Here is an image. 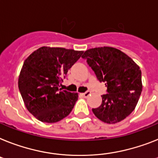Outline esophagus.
Returning a JSON list of instances; mask_svg holds the SVG:
<instances>
[{
  "mask_svg": "<svg viewBox=\"0 0 158 158\" xmlns=\"http://www.w3.org/2000/svg\"><path fill=\"white\" fill-rule=\"evenodd\" d=\"M81 95L82 97L87 98L89 96V95H90V92H89V91H86V92H85V93L81 94Z\"/></svg>",
  "mask_w": 158,
  "mask_h": 158,
  "instance_id": "1",
  "label": "esophagus"
}]
</instances>
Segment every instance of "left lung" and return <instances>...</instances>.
I'll return each instance as SVG.
<instances>
[{
	"mask_svg": "<svg viewBox=\"0 0 158 158\" xmlns=\"http://www.w3.org/2000/svg\"><path fill=\"white\" fill-rule=\"evenodd\" d=\"M82 58L107 87L101 106L92 109L95 116L106 123L124 119L134 110L141 94L140 67L123 52L110 47L89 49Z\"/></svg>",
	"mask_w": 158,
	"mask_h": 158,
	"instance_id": "left-lung-1",
	"label": "left lung"
}]
</instances>
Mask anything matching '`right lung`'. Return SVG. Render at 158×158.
I'll list each match as a JSON object with an SVG mask.
<instances>
[{
	"label": "right lung",
	"instance_id": "right-lung-1",
	"mask_svg": "<svg viewBox=\"0 0 158 158\" xmlns=\"http://www.w3.org/2000/svg\"><path fill=\"white\" fill-rule=\"evenodd\" d=\"M83 52L42 47L24 61L18 89L27 110L44 123H56L68 116L77 93L62 90L60 84Z\"/></svg>",
	"mask_w": 158,
	"mask_h": 158
}]
</instances>
